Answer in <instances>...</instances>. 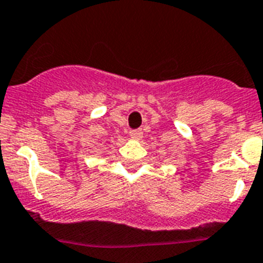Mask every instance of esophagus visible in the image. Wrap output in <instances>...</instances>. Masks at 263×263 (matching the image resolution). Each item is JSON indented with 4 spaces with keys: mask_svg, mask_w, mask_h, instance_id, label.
<instances>
[{
    "mask_svg": "<svg viewBox=\"0 0 263 263\" xmlns=\"http://www.w3.org/2000/svg\"><path fill=\"white\" fill-rule=\"evenodd\" d=\"M129 136H131V139H134V140H140V139L143 138V132H141L140 129H134V131H129Z\"/></svg>",
    "mask_w": 263,
    "mask_h": 263,
    "instance_id": "34e87169",
    "label": "esophagus"
}]
</instances>
